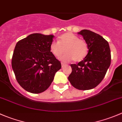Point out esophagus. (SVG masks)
<instances>
[{"mask_svg":"<svg viewBox=\"0 0 122 122\" xmlns=\"http://www.w3.org/2000/svg\"><path fill=\"white\" fill-rule=\"evenodd\" d=\"M65 66H66V64H65L64 63H63V62H61V67H62H62H64Z\"/></svg>","mask_w":122,"mask_h":122,"instance_id":"esophagus-1","label":"esophagus"}]
</instances>
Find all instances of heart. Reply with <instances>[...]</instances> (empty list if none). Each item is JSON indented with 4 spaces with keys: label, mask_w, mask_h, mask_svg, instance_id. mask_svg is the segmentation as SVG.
Listing matches in <instances>:
<instances>
[{
    "label": "heart",
    "mask_w": 122,
    "mask_h": 122,
    "mask_svg": "<svg viewBox=\"0 0 122 122\" xmlns=\"http://www.w3.org/2000/svg\"><path fill=\"white\" fill-rule=\"evenodd\" d=\"M65 51V53L60 57L63 62L73 60L78 62L83 60L88 53V45L86 42L79 39L77 35L67 32L58 38V42L53 41L50 44V50L55 56H58Z\"/></svg>",
    "instance_id": "b5f03b06"
}]
</instances>
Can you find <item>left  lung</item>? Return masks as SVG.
<instances>
[{
    "label": "left lung",
    "instance_id": "left-lung-1",
    "mask_svg": "<svg viewBox=\"0 0 122 122\" xmlns=\"http://www.w3.org/2000/svg\"><path fill=\"white\" fill-rule=\"evenodd\" d=\"M88 45V52L83 61L71 64L72 72L68 77L71 85L81 90L94 88L104 78L111 62L108 42L102 36L87 29L78 32Z\"/></svg>",
    "mask_w": 122,
    "mask_h": 122
}]
</instances>
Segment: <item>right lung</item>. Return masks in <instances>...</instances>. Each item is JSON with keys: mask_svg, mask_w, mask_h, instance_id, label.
I'll return each mask as SVG.
<instances>
[{"mask_svg": "<svg viewBox=\"0 0 122 122\" xmlns=\"http://www.w3.org/2000/svg\"><path fill=\"white\" fill-rule=\"evenodd\" d=\"M54 35L35 33L18 41L12 59L17 81L30 93L44 92L50 86L61 64L50 50Z\"/></svg>", "mask_w": 122, "mask_h": 122, "instance_id": "right-lung-1", "label": "right lung"}]
</instances>
